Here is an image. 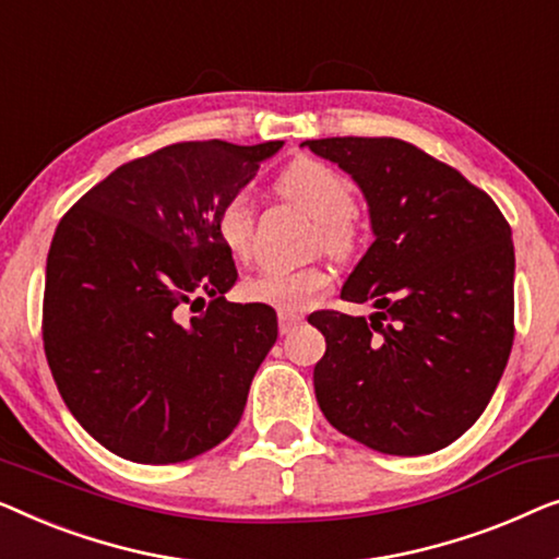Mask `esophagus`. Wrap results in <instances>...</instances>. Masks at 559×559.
<instances>
[{
  "instance_id": "1",
  "label": "esophagus",
  "mask_w": 559,
  "mask_h": 559,
  "mask_svg": "<svg viewBox=\"0 0 559 559\" xmlns=\"http://www.w3.org/2000/svg\"><path fill=\"white\" fill-rule=\"evenodd\" d=\"M301 321H304L301 313H294V311H278V326H281V334H290L298 324H301Z\"/></svg>"
}]
</instances>
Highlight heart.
I'll list each match as a JSON object with an SVG mask.
<instances>
[{"label": "heart", "instance_id": "1", "mask_svg": "<svg viewBox=\"0 0 559 559\" xmlns=\"http://www.w3.org/2000/svg\"><path fill=\"white\" fill-rule=\"evenodd\" d=\"M278 192L298 210L317 219V242L334 258H347L357 246L352 212L357 207L355 185L342 171L319 159L290 162L278 177ZM217 235L233 255L248 258L253 242V200L246 190L233 192L217 212ZM321 265L304 269H265L242 283L250 301L278 311H304L329 288Z\"/></svg>", "mask_w": 559, "mask_h": 559}]
</instances>
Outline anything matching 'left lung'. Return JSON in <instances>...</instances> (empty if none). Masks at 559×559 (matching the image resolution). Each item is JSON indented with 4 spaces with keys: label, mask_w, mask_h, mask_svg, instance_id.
<instances>
[{
    "label": "left lung",
    "mask_w": 559,
    "mask_h": 559,
    "mask_svg": "<svg viewBox=\"0 0 559 559\" xmlns=\"http://www.w3.org/2000/svg\"><path fill=\"white\" fill-rule=\"evenodd\" d=\"M365 192L374 242L342 288L369 317L313 311L324 418L372 451L451 445L486 411L514 342L512 227L459 169L390 136L304 141Z\"/></svg>",
    "instance_id": "obj_1"
}]
</instances>
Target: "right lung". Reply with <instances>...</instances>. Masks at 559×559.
<instances>
[{"mask_svg":"<svg viewBox=\"0 0 559 559\" xmlns=\"http://www.w3.org/2000/svg\"><path fill=\"white\" fill-rule=\"evenodd\" d=\"M281 146L156 148L62 215L45 271V357L73 418L121 459L190 461L240 423L278 319L225 298L238 271L217 212ZM202 295L209 309L187 320Z\"/></svg>","mask_w":559,"mask_h":559,"instance_id":"obj_1","label":"right lung"}]
</instances>
